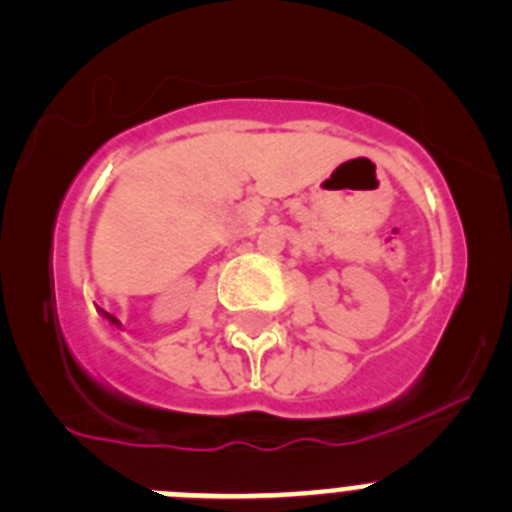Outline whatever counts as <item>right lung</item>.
<instances>
[{"instance_id":"obj_1","label":"right lung","mask_w":512,"mask_h":512,"mask_svg":"<svg viewBox=\"0 0 512 512\" xmlns=\"http://www.w3.org/2000/svg\"><path fill=\"white\" fill-rule=\"evenodd\" d=\"M102 315H104V318H107V320H110L112 325H120V320H117L115 315H110V312H104V310H102Z\"/></svg>"}]
</instances>
